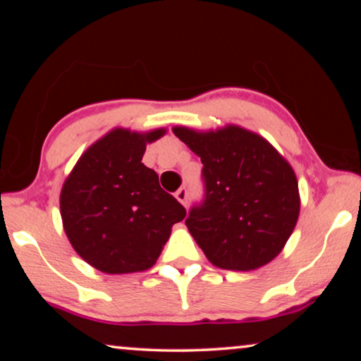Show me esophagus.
I'll return each instance as SVG.
<instances>
[{
	"mask_svg": "<svg viewBox=\"0 0 361 361\" xmlns=\"http://www.w3.org/2000/svg\"><path fill=\"white\" fill-rule=\"evenodd\" d=\"M175 197L178 199L180 204H183V205L186 207V204H188V189L186 188H180L178 191L175 192Z\"/></svg>",
	"mask_w": 361,
	"mask_h": 361,
	"instance_id": "34e87169",
	"label": "esophagus"
}]
</instances>
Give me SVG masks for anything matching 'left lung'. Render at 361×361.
<instances>
[{
  "label": "left lung",
  "instance_id": "left-lung-1",
  "mask_svg": "<svg viewBox=\"0 0 361 361\" xmlns=\"http://www.w3.org/2000/svg\"><path fill=\"white\" fill-rule=\"evenodd\" d=\"M173 133L202 161L204 202L186 226L207 259L228 271H255L282 252L299 216L298 180L288 161L239 126Z\"/></svg>",
  "mask_w": 361,
  "mask_h": 361
}]
</instances>
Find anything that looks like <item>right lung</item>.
<instances>
[{
	"mask_svg": "<svg viewBox=\"0 0 361 361\" xmlns=\"http://www.w3.org/2000/svg\"><path fill=\"white\" fill-rule=\"evenodd\" d=\"M166 129H114L85 149L60 192L63 229L75 252L105 274L154 266L172 226L186 216L159 176L142 162Z\"/></svg>",
	"mask_w": 361,
	"mask_h": 361,
	"instance_id": "add662e5",
	"label": "right lung"
}]
</instances>
